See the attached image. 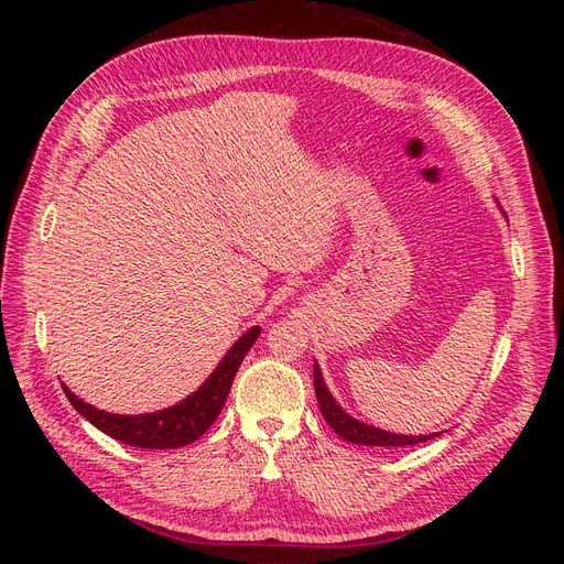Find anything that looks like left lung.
<instances>
[{"mask_svg": "<svg viewBox=\"0 0 564 564\" xmlns=\"http://www.w3.org/2000/svg\"><path fill=\"white\" fill-rule=\"evenodd\" d=\"M315 395L322 409V416L327 421L334 433L338 437H344L352 445H365V447H406V445H421V442H429L437 437L440 433L431 435H400V433H390L383 429H377V425H369L365 421L352 419L344 406H340L334 395L329 392L327 383H324L322 371L315 362Z\"/></svg>", "mask_w": 564, "mask_h": 564, "instance_id": "left-lung-1", "label": "left lung"}]
</instances>
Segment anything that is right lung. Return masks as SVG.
Here are the masks:
<instances>
[{
    "mask_svg": "<svg viewBox=\"0 0 564 564\" xmlns=\"http://www.w3.org/2000/svg\"><path fill=\"white\" fill-rule=\"evenodd\" d=\"M261 327L247 329L240 338L235 340L230 350L224 355V360L209 373L195 392H191L185 400L160 409V412L150 414H110L104 409H96L94 404L79 400L75 392L63 383V390L70 404L77 412L94 423L98 431L106 435L124 442L131 447L143 449H176L195 442L199 435L207 433L209 425L218 419L220 409H224L230 386L235 381V373L240 369L245 355L259 338Z\"/></svg>",
    "mask_w": 564,
    "mask_h": 564,
    "instance_id": "1",
    "label": "right lung"
}]
</instances>
